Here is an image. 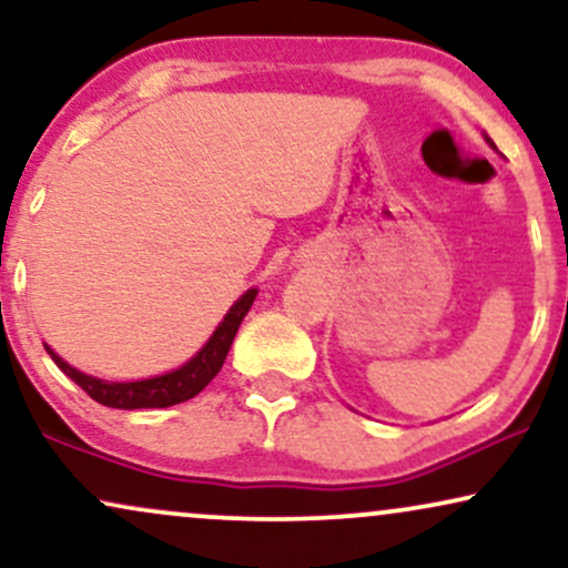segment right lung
Listing matches in <instances>:
<instances>
[{"instance_id": "obj_1", "label": "right lung", "mask_w": 568, "mask_h": 568, "mask_svg": "<svg viewBox=\"0 0 568 568\" xmlns=\"http://www.w3.org/2000/svg\"><path fill=\"white\" fill-rule=\"evenodd\" d=\"M254 298H256V288L243 293V296L235 302V306L224 314V320L219 323L214 336L209 338V344L203 346L193 359L184 362L180 371L159 375V378L132 381V384H111V381H100V378H92V375L79 373L77 367H71L68 362L60 359L50 346H47V354H50L54 365H58L60 371L73 381V384H79L94 402H100V405L119 407V409L172 407V405H180V402L193 399L195 394H201L203 388L211 384V378L222 371L224 359H227V352L232 346V338H235L237 327H241L243 317L248 314Z\"/></svg>"}]
</instances>
